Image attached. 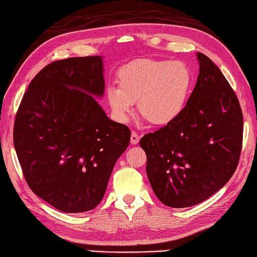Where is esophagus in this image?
<instances>
[{"instance_id":"1","label":"esophagus","mask_w":257,"mask_h":257,"mask_svg":"<svg viewBox=\"0 0 257 257\" xmlns=\"http://www.w3.org/2000/svg\"><path fill=\"white\" fill-rule=\"evenodd\" d=\"M139 142H140V136L138 135V133L132 132V134H131V144L136 145Z\"/></svg>"}]
</instances>
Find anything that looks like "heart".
I'll use <instances>...</instances> for the list:
<instances>
[{"instance_id": "heart-1", "label": "heart", "mask_w": 257, "mask_h": 257, "mask_svg": "<svg viewBox=\"0 0 257 257\" xmlns=\"http://www.w3.org/2000/svg\"><path fill=\"white\" fill-rule=\"evenodd\" d=\"M118 87L106 90V100L114 118L126 123L133 105L148 123L164 126L184 112L192 88V73L185 62L139 59L117 72Z\"/></svg>"}]
</instances>
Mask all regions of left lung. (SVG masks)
I'll use <instances>...</instances> for the list:
<instances>
[{
	"label": "left lung",
	"instance_id": "1",
	"mask_svg": "<svg viewBox=\"0 0 257 257\" xmlns=\"http://www.w3.org/2000/svg\"><path fill=\"white\" fill-rule=\"evenodd\" d=\"M199 75L184 112L140 141L146 174L164 204L187 208L207 200L234 174L243 139L240 103L225 77L197 53Z\"/></svg>",
	"mask_w": 257,
	"mask_h": 257
}]
</instances>
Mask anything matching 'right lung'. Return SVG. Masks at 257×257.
Returning a JSON list of instances; mask_svg holds the SVG:
<instances>
[{
	"label": "right lung",
	"mask_w": 257,
	"mask_h": 257,
	"mask_svg": "<svg viewBox=\"0 0 257 257\" xmlns=\"http://www.w3.org/2000/svg\"><path fill=\"white\" fill-rule=\"evenodd\" d=\"M103 57L51 62L27 88L14 125V146L33 192L67 213L103 198L131 131L112 121L95 98L104 94Z\"/></svg>",
	"instance_id": "1"
}]
</instances>
